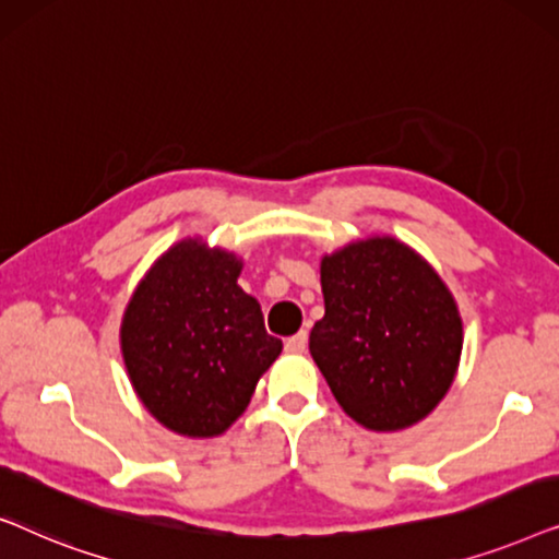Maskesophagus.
<instances>
[{"mask_svg":"<svg viewBox=\"0 0 559 559\" xmlns=\"http://www.w3.org/2000/svg\"><path fill=\"white\" fill-rule=\"evenodd\" d=\"M285 348L289 350V354H302V350L308 348V333L300 331V333L289 335V338L285 341Z\"/></svg>","mask_w":559,"mask_h":559,"instance_id":"obj_1","label":"esophagus"}]
</instances>
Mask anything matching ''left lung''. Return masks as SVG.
I'll use <instances>...</instances> for the list:
<instances>
[{"label":"left lung","instance_id":"obj_1","mask_svg":"<svg viewBox=\"0 0 559 559\" xmlns=\"http://www.w3.org/2000/svg\"><path fill=\"white\" fill-rule=\"evenodd\" d=\"M325 316L310 354L343 409L369 430L415 425L453 384L463 325L430 264L396 239H369L320 264Z\"/></svg>","mask_w":559,"mask_h":559}]
</instances>
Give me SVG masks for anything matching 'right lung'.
I'll return each instance as SVG.
<instances>
[{
  "mask_svg": "<svg viewBox=\"0 0 559 559\" xmlns=\"http://www.w3.org/2000/svg\"><path fill=\"white\" fill-rule=\"evenodd\" d=\"M241 262L201 241L173 247L142 280L121 323L129 379L144 407L188 438L221 435L247 409L282 341L236 285Z\"/></svg>",
  "mask_w": 559,
  "mask_h": 559,
  "instance_id": "right-lung-1",
  "label": "right lung"
}]
</instances>
